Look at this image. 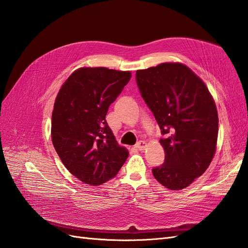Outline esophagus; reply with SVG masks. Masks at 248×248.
I'll use <instances>...</instances> for the list:
<instances>
[{"label": "esophagus", "instance_id": "esophagus-1", "mask_svg": "<svg viewBox=\"0 0 248 248\" xmlns=\"http://www.w3.org/2000/svg\"><path fill=\"white\" fill-rule=\"evenodd\" d=\"M146 146H147L146 141H144V140H140L139 142H137L136 148L139 150V151H142V150H144V149L146 148Z\"/></svg>", "mask_w": 248, "mask_h": 248}]
</instances>
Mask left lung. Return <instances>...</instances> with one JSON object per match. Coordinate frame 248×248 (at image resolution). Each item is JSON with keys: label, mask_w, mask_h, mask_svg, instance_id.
Listing matches in <instances>:
<instances>
[{"label": "left lung", "mask_w": 248, "mask_h": 248, "mask_svg": "<svg viewBox=\"0 0 248 248\" xmlns=\"http://www.w3.org/2000/svg\"><path fill=\"white\" fill-rule=\"evenodd\" d=\"M142 99L158 123L166 159L152 169L171 190L189 186L211 163L218 136V115L208 88L188 67L162 63L138 70Z\"/></svg>", "instance_id": "left-lung-1"}]
</instances>
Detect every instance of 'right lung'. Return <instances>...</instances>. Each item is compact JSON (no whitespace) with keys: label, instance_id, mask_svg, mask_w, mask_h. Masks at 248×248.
Masks as SVG:
<instances>
[{"label":"right lung","instance_id":"right-lung-1","mask_svg":"<svg viewBox=\"0 0 248 248\" xmlns=\"http://www.w3.org/2000/svg\"><path fill=\"white\" fill-rule=\"evenodd\" d=\"M130 78V71L82 67L58 93L51 116L52 144L65 168L86 184L106 183L128 157L106 116Z\"/></svg>","mask_w":248,"mask_h":248}]
</instances>
